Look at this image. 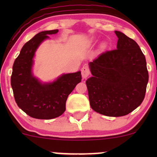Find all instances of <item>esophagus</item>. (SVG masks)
<instances>
[{"instance_id":"obj_1","label":"esophagus","mask_w":157,"mask_h":157,"mask_svg":"<svg viewBox=\"0 0 157 157\" xmlns=\"http://www.w3.org/2000/svg\"><path fill=\"white\" fill-rule=\"evenodd\" d=\"M90 69L89 67L87 66H84L83 67L81 68V75H82V77L83 79L87 78L90 75Z\"/></svg>"}]
</instances>
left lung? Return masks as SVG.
<instances>
[{"label": "left lung", "instance_id": "obj_1", "mask_svg": "<svg viewBox=\"0 0 157 157\" xmlns=\"http://www.w3.org/2000/svg\"><path fill=\"white\" fill-rule=\"evenodd\" d=\"M116 49L100 54L89 63L92 77L86 80L90 105L109 117H122L143 101L148 71L145 55L133 39L115 31Z\"/></svg>", "mask_w": 157, "mask_h": 157}]
</instances>
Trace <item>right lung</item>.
<instances>
[{"label": "right lung", "instance_id": "1", "mask_svg": "<svg viewBox=\"0 0 157 157\" xmlns=\"http://www.w3.org/2000/svg\"><path fill=\"white\" fill-rule=\"evenodd\" d=\"M58 30L41 32L24 44L15 59L11 86L17 105L26 114L40 120L60 116L66 110L68 95L81 81V72L66 74L52 83L42 84L32 74L35 52L43 40Z\"/></svg>", "mask_w": 157, "mask_h": 157}]
</instances>
